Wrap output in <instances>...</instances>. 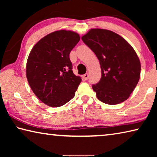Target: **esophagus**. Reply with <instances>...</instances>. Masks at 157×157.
Segmentation results:
<instances>
[{"label": "esophagus", "instance_id": "esophagus-1", "mask_svg": "<svg viewBox=\"0 0 157 157\" xmlns=\"http://www.w3.org/2000/svg\"><path fill=\"white\" fill-rule=\"evenodd\" d=\"M89 77V73H86V74H84V75H83V78H84L85 79H88Z\"/></svg>", "mask_w": 157, "mask_h": 157}]
</instances>
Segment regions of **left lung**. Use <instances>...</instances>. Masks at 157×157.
I'll use <instances>...</instances> for the list:
<instances>
[{"mask_svg":"<svg viewBox=\"0 0 157 157\" xmlns=\"http://www.w3.org/2000/svg\"><path fill=\"white\" fill-rule=\"evenodd\" d=\"M100 62V80L92 88L98 99L108 105L126 100L139 82L140 63L134 48L112 31L91 29L82 37Z\"/></svg>","mask_w":157,"mask_h":157,"instance_id":"1","label":"left lung"}]
</instances>
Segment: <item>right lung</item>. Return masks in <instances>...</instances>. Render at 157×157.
<instances>
[{
  "mask_svg": "<svg viewBox=\"0 0 157 157\" xmlns=\"http://www.w3.org/2000/svg\"><path fill=\"white\" fill-rule=\"evenodd\" d=\"M79 39L75 32L58 30L43 37L31 50L26 65L28 82L36 96L49 107L67 103L82 82L73 73L69 57Z\"/></svg>",
  "mask_w": 157,
  "mask_h": 157,
  "instance_id": "add662e5",
  "label": "right lung"
}]
</instances>
